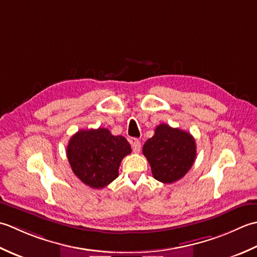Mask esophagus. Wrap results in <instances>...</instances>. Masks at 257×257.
I'll list each match as a JSON object with an SVG mask.
<instances>
[{"instance_id":"esophagus-1","label":"esophagus","mask_w":257,"mask_h":257,"mask_svg":"<svg viewBox=\"0 0 257 257\" xmlns=\"http://www.w3.org/2000/svg\"><path fill=\"white\" fill-rule=\"evenodd\" d=\"M132 149L135 153H139V152L141 151V142L139 140L135 139L132 141Z\"/></svg>"}]
</instances>
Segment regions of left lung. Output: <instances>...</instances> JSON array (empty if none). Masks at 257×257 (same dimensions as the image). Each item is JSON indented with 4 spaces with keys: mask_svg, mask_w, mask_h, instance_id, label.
Masks as SVG:
<instances>
[{
    "mask_svg": "<svg viewBox=\"0 0 257 257\" xmlns=\"http://www.w3.org/2000/svg\"><path fill=\"white\" fill-rule=\"evenodd\" d=\"M143 154L154 179L171 184L190 171L195 161L196 143L185 131L160 124L154 135L145 142Z\"/></svg>",
    "mask_w": 257,
    "mask_h": 257,
    "instance_id": "left-lung-1",
    "label": "left lung"
}]
</instances>
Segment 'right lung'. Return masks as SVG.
Masks as SVG:
<instances>
[{"label": "right lung", "mask_w": 257, "mask_h": 257, "mask_svg": "<svg viewBox=\"0 0 257 257\" xmlns=\"http://www.w3.org/2000/svg\"><path fill=\"white\" fill-rule=\"evenodd\" d=\"M132 150L127 140L107 128L80 130L72 136L66 155L72 171L92 188L107 186L118 176L122 160Z\"/></svg>", "instance_id": "right-lung-1"}]
</instances>
